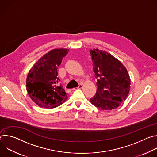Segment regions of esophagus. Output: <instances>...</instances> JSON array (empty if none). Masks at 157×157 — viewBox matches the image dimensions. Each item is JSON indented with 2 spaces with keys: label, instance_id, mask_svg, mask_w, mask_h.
<instances>
[{
  "label": "esophagus",
  "instance_id": "esophagus-1",
  "mask_svg": "<svg viewBox=\"0 0 157 157\" xmlns=\"http://www.w3.org/2000/svg\"><path fill=\"white\" fill-rule=\"evenodd\" d=\"M82 85L81 84H79V86H78V88H79V89H81V88H82ZM73 89V90H75V88H74V89Z\"/></svg>",
  "mask_w": 157,
  "mask_h": 157
}]
</instances>
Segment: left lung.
<instances>
[{
  "label": "left lung",
  "instance_id": "8db88e82",
  "mask_svg": "<svg viewBox=\"0 0 157 157\" xmlns=\"http://www.w3.org/2000/svg\"><path fill=\"white\" fill-rule=\"evenodd\" d=\"M93 71L97 79V92L91 102L102 110H112L126 99L130 79L122 63L107 52L98 49L89 51Z\"/></svg>",
  "mask_w": 157,
  "mask_h": 157
}]
</instances>
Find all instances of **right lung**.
Instances as JSON below:
<instances>
[{
    "label": "right lung",
    "mask_w": 157,
    "mask_h": 157,
    "mask_svg": "<svg viewBox=\"0 0 157 157\" xmlns=\"http://www.w3.org/2000/svg\"><path fill=\"white\" fill-rule=\"evenodd\" d=\"M67 49H54L44 55L32 67L27 75V90L32 100L38 106L52 109L67 99L64 89L58 85V66L68 53Z\"/></svg>",
    "instance_id": "add662e5"
}]
</instances>
